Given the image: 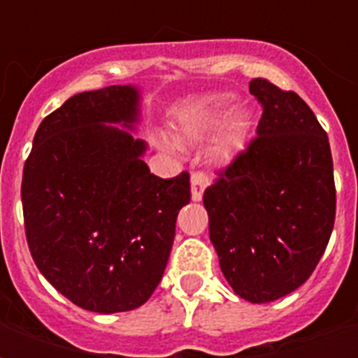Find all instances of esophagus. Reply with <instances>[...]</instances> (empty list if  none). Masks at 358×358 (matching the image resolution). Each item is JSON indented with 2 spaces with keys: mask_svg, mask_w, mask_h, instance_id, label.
Here are the masks:
<instances>
[{
  "mask_svg": "<svg viewBox=\"0 0 358 358\" xmlns=\"http://www.w3.org/2000/svg\"><path fill=\"white\" fill-rule=\"evenodd\" d=\"M207 186H209V176H207V172L195 171L194 174H192V199H194V201H199Z\"/></svg>",
  "mask_w": 358,
  "mask_h": 358,
  "instance_id": "34e87169",
  "label": "esophagus"
}]
</instances>
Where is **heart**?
<instances>
[{"mask_svg":"<svg viewBox=\"0 0 358 358\" xmlns=\"http://www.w3.org/2000/svg\"><path fill=\"white\" fill-rule=\"evenodd\" d=\"M230 107H232V97H228V95H215V97L197 103L194 109L186 110L180 118V138L186 141H199L210 136L218 126L222 124ZM245 132H248V118L241 115L234 117L215 141L213 155L222 161L232 159L243 145Z\"/></svg>","mask_w":358,"mask_h":358,"instance_id":"obj_1","label":"heart"}]
</instances>
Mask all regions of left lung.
<instances>
[{
  "instance_id": "left-lung-1",
  "label": "left lung",
  "mask_w": 358,
  "mask_h": 358,
  "mask_svg": "<svg viewBox=\"0 0 358 358\" xmlns=\"http://www.w3.org/2000/svg\"><path fill=\"white\" fill-rule=\"evenodd\" d=\"M257 134L203 194L209 236L232 289L249 303L295 292L315 272L336 220L328 136L292 90L255 78Z\"/></svg>"
}]
</instances>
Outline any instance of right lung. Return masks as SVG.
<instances>
[{
	"instance_id": "obj_1",
	"label": "right lung",
	"mask_w": 358,
	"mask_h": 358,
	"mask_svg": "<svg viewBox=\"0 0 358 358\" xmlns=\"http://www.w3.org/2000/svg\"><path fill=\"white\" fill-rule=\"evenodd\" d=\"M130 86L82 92L43 118L22 171V215L36 266L94 313H122L155 292L171 257L189 174L159 178L145 143L101 122H132Z\"/></svg>"
}]
</instances>
